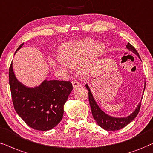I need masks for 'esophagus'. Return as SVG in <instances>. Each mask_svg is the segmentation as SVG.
<instances>
[{
	"instance_id": "1",
	"label": "esophagus",
	"mask_w": 153,
	"mask_h": 153,
	"mask_svg": "<svg viewBox=\"0 0 153 153\" xmlns=\"http://www.w3.org/2000/svg\"><path fill=\"white\" fill-rule=\"evenodd\" d=\"M72 84H73V88H78V87L80 86V83L78 82V81L75 80L72 81Z\"/></svg>"
}]
</instances>
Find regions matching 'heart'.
Instances as JSON below:
<instances>
[{"label":"heart","instance_id":"b5f03b06","mask_svg":"<svg viewBox=\"0 0 153 153\" xmlns=\"http://www.w3.org/2000/svg\"><path fill=\"white\" fill-rule=\"evenodd\" d=\"M105 46L101 42L85 38L63 44L60 51V59L66 67L78 66L79 73L88 74L92 64L102 56Z\"/></svg>","mask_w":153,"mask_h":153}]
</instances>
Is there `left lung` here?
Wrapping results in <instances>:
<instances>
[{
    "label": "left lung",
    "instance_id": "obj_1",
    "mask_svg": "<svg viewBox=\"0 0 153 153\" xmlns=\"http://www.w3.org/2000/svg\"><path fill=\"white\" fill-rule=\"evenodd\" d=\"M126 48L129 50V51H132L133 53H134L136 55L138 56L139 59H140V56H139L138 51H136V49H135L130 43L127 44ZM85 87L89 91V102H90L92 117H93L94 120H95L96 122L97 123V124L99 125L101 128L104 129V130L109 131L120 130V129L125 127L126 125H128L129 123H131V121L137 117V115H138L139 110H140V108L141 102L137 105V107L136 109H135V111H133L132 114H131L130 115L128 116V117L119 118L113 117H111V116H109V114H107L105 112L102 111V110L100 108L99 106L97 105V104L96 103L95 100L94 99L93 95H92V92H91L90 91V89L89 88L88 84L85 85ZM145 88H146V82H145L144 90Z\"/></svg>",
    "mask_w": 153,
    "mask_h": 153
}]
</instances>
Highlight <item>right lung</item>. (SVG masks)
<instances>
[{"mask_svg":"<svg viewBox=\"0 0 153 153\" xmlns=\"http://www.w3.org/2000/svg\"><path fill=\"white\" fill-rule=\"evenodd\" d=\"M9 84L17 114L32 128L43 131L51 130L61 121L63 106L73 90L70 81L56 80H44L34 88L25 86L15 77L12 63L9 68Z\"/></svg>","mask_w":153,"mask_h":153,"instance_id":"1","label":"right lung"}]
</instances>
